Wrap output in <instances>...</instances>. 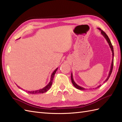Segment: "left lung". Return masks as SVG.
Masks as SVG:
<instances>
[{
    "label": "left lung",
    "mask_w": 122,
    "mask_h": 122,
    "mask_svg": "<svg viewBox=\"0 0 122 122\" xmlns=\"http://www.w3.org/2000/svg\"><path fill=\"white\" fill-rule=\"evenodd\" d=\"M98 30H100L101 31V33L102 35L103 36L105 37V39H106V40L107 41V42L108 43V44H109V47H110V49H111V51H112V62H111V65L110 70V71H109V74H108V76L107 78H106V80H105V81H104V83H105V82H106V81H108V79H109V77H110V75H111V73H112V71L113 66L114 51H113V46H112V45L111 42V41H110V39L109 38V37H108V36H107V35L106 33H105L103 30H101L100 28H98ZM71 78L72 83V84H73V86H74L75 88H77V89H79V90H86V89H85V88H83V87H82L80 86H78L77 84H76V83H75V81H74V80H73V75H72V73H71ZM101 86V85H100L98 86H97V88H95V89H97V88H98L100 87Z\"/></svg>",
    "instance_id": "left-lung-1"
}]
</instances>
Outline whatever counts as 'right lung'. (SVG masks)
Instances as JSON below:
<instances>
[{
    "label": "right lung",
    "instance_id": "1",
    "mask_svg": "<svg viewBox=\"0 0 122 122\" xmlns=\"http://www.w3.org/2000/svg\"><path fill=\"white\" fill-rule=\"evenodd\" d=\"M57 68H56L55 69V70L53 71V73H52V75L51 76V78H50V82H49V84L47 85L45 87H44L42 89H40L39 90H35V91H27L25 90V92H26L27 93H31V94H38V93H45L47 92V91H48L49 89H50V88H51V86H52V83H53V78H54V75H55V73H56V71L57 70ZM17 85V86L19 88L21 89V90H24L23 89H22L21 88H20L19 86H18Z\"/></svg>",
    "mask_w": 122,
    "mask_h": 122
}]
</instances>
